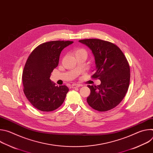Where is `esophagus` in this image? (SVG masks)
<instances>
[{
    "instance_id": "1",
    "label": "esophagus",
    "mask_w": 153,
    "mask_h": 153,
    "mask_svg": "<svg viewBox=\"0 0 153 153\" xmlns=\"http://www.w3.org/2000/svg\"><path fill=\"white\" fill-rule=\"evenodd\" d=\"M80 86V85L79 84H76V83H74L71 85V87L73 88H79V87Z\"/></svg>"
}]
</instances>
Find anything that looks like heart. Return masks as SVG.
<instances>
[{
  "label": "heart",
  "instance_id": "obj_1",
  "mask_svg": "<svg viewBox=\"0 0 153 153\" xmlns=\"http://www.w3.org/2000/svg\"><path fill=\"white\" fill-rule=\"evenodd\" d=\"M74 54H75L76 56L78 55V54H84V55L86 56L87 55V52L83 48H79V49H77L74 51Z\"/></svg>",
  "mask_w": 153,
  "mask_h": 153
}]
</instances>
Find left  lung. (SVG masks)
<instances>
[{
	"label": "left lung",
	"mask_w": 153,
	"mask_h": 153,
	"mask_svg": "<svg viewBox=\"0 0 153 153\" xmlns=\"http://www.w3.org/2000/svg\"><path fill=\"white\" fill-rule=\"evenodd\" d=\"M92 51L96 69L92 77L98 79L97 86L88 85L90 95L87 102L99 111L110 110L124 98L129 87L130 69L120 49L110 42L96 39L79 40Z\"/></svg>",
	"instance_id": "left-lung-1"
}]
</instances>
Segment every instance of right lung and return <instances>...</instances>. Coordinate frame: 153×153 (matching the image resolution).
<instances>
[{
    "mask_svg": "<svg viewBox=\"0 0 153 153\" xmlns=\"http://www.w3.org/2000/svg\"><path fill=\"white\" fill-rule=\"evenodd\" d=\"M73 43L56 40L42 43L27 60L22 74L24 91L30 102L40 111H54L65 100L68 88L57 86L50 77L59 64L61 51Z\"/></svg>",
    "mask_w": 153,
    "mask_h": 153,
    "instance_id": "right-lung-1",
    "label": "right lung"
}]
</instances>
